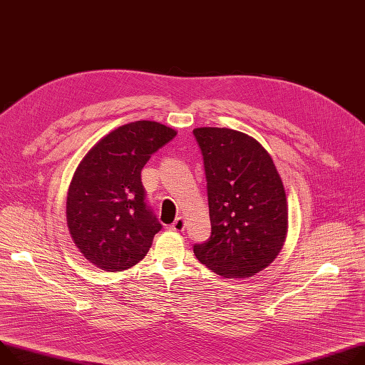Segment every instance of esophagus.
I'll list each match as a JSON object with an SVG mask.
<instances>
[{
    "label": "esophagus",
    "mask_w": 365,
    "mask_h": 365,
    "mask_svg": "<svg viewBox=\"0 0 365 365\" xmlns=\"http://www.w3.org/2000/svg\"><path fill=\"white\" fill-rule=\"evenodd\" d=\"M185 225H186L185 218H183V217H178V218L173 221V224L170 225V230L178 231V233H182V231L185 230Z\"/></svg>",
    "instance_id": "esophagus-1"
}]
</instances>
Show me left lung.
<instances>
[{"mask_svg": "<svg viewBox=\"0 0 365 365\" xmlns=\"http://www.w3.org/2000/svg\"><path fill=\"white\" fill-rule=\"evenodd\" d=\"M207 178L211 237L196 259L222 278L269 267L285 242L288 210L275 164L255 138L228 128H196Z\"/></svg>", "mask_w": 365, "mask_h": 365, "instance_id": "obj_1", "label": "left lung"}]
</instances>
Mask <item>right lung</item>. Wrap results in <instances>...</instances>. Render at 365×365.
Returning a JSON list of instances; mask_svg holds the SVG:
<instances>
[{
	"label": "right lung",
	"mask_w": 365,
	"mask_h": 365,
	"mask_svg": "<svg viewBox=\"0 0 365 365\" xmlns=\"http://www.w3.org/2000/svg\"><path fill=\"white\" fill-rule=\"evenodd\" d=\"M175 137V129L158 122H130L98 141L78 164L67 196V224L96 267L120 272L147 255L161 224L147 205L141 170Z\"/></svg>",
	"instance_id": "add662e5"
}]
</instances>
